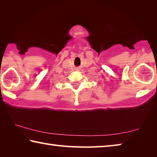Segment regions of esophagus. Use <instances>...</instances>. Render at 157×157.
<instances>
[{"label":"esophagus","instance_id":"34e87169","mask_svg":"<svg viewBox=\"0 0 157 157\" xmlns=\"http://www.w3.org/2000/svg\"><path fill=\"white\" fill-rule=\"evenodd\" d=\"M76 70H79V68H76Z\"/></svg>","mask_w":157,"mask_h":157}]
</instances>
